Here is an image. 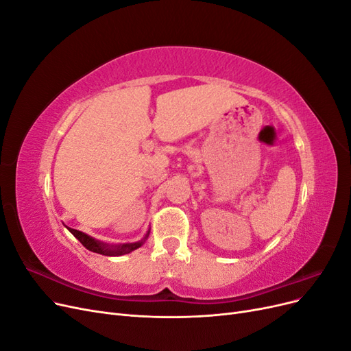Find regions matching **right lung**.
Masks as SVG:
<instances>
[{
  "label": "right lung",
  "mask_w": 351,
  "mask_h": 351,
  "mask_svg": "<svg viewBox=\"0 0 351 351\" xmlns=\"http://www.w3.org/2000/svg\"><path fill=\"white\" fill-rule=\"evenodd\" d=\"M69 228V227H67ZM69 231L71 232V234L76 237L84 247H86L88 250L90 252H95V253H99V254H105V256H121V254H125V253H130L132 250L141 247L143 244V240L142 241H137V243H129V244H123V246H108V244H104L98 240H95L92 237H89L88 234H84V232L82 231H77L74 228H69ZM149 236V232H147L146 237ZM145 237V239H146Z\"/></svg>",
  "instance_id": "1"
}]
</instances>
